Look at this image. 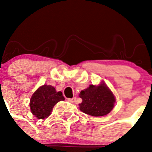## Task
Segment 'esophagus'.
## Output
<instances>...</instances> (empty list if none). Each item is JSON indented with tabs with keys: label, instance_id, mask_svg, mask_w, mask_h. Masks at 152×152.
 <instances>
[{
	"label": "esophagus",
	"instance_id": "obj_1",
	"mask_svg": "<svg viewBox=\"0 0 152 152\" xmlns=\"http://www.w3.org/2000/svg\"><path fill=\"white\" fill-rule=\"evenodd\" d=\"M67 101L69 102H70V103H74V102H76V97H72V98H68Z\"/></svg>",
	"mask_w": 152,
	"mask_h": 152
}]
</instances>
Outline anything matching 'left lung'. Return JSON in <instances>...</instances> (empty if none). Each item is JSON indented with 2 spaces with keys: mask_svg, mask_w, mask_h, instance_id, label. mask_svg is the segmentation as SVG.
<instances>
[{
  "mask_svg": "<svg viewBox=\"0 0 152 152\" xmlns=\"http://www.w3.org/2000/svg\"><path fill=\"white\" fill-rule=\"evenodd\" d=\"M80 97L83 102L80 104V109L86 114L92 116H103L108 114L114 107V95L104 83L100 86L91 85L88 88L82 91Z\"/></svg>",
  "mask_w": 152,
  "mask_h": 152,
  "instance_id": "8db88e82",
  "label": "left lung"
}]
</instances>
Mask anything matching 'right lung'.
<instances>
[{"mask_svg": "<svg viewBox=\"0 0 152 152\" xmlns=\"http://www.w3.org/2000/svg\"><path fill=\"white\" fill-rule=\"evenodd\" d=\"M65 97L61 91L57 92L55 87L50 85H44L37 89L30 99L31 112L38 119H44L49 116L53 107Z\"/></svg>", "mask_w": 152, "mask_h": 152, "instance_id": "add662e5", "label": "right lung"}]
</instances>
